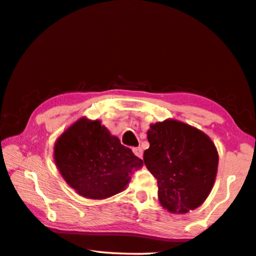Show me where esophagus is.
Listing matches in <instances>:
<instances>
[{"label": "esophagus", "instance_id": "esophagus-1", "mask_svg": "<svg viewBox=\"0 0 256 256\" xmlns=\"http://www.w3.org/2000/svg\"><path fill=\"white\" fill-rule=\"evenodd\" d=\"M132 150H133V152L136 154V156H138L139 158H142V149H141L140 147H136Z\"/></svg>", "mask_w": 256, "mask_h": 256}]
</instances>
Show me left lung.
I'll return each mask as SVG.
<instances>
[{"label":"left lung","mask_w":256,"mask_h":256,"mask_svg":"<svg viewBox=\"0 0 256 256\" xmlns=\"http://www.w3.org/2000/svg\"><path fill=\"white\" fill-rule=\"evenodd\" d=\"M144 162L157 179L158 200L171 213L200 208L216 182L218 154L204 132L168 118L150 124Z\"/></svg>","instance_id":"obj_1"}]
</instances>
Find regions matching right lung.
Returning <instances> with one entry per match:
<instances>
[{
    "instance_id": "add662e5",
    "label": "right lung",
    "mask_w": 256,
    "mask_h": 256,
    "mask_svg": "<svg viewBox=\"0 0 256 256\" xmlns=\"http://www.w3.org/2000/svg\"><path fill=\"white\" fill-rule=\"evenodd\" d=\"M54 158L67 184L88 200H106L126 188L142 160L99 120L74 122L56 140Z\"/></svg>"
}]
</instances>
